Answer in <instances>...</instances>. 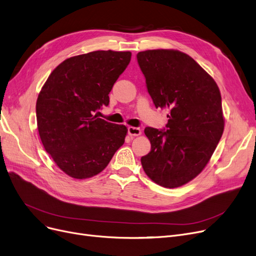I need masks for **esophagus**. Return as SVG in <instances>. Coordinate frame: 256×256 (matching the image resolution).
Instances as JSON below:
<instances>
[{"instance_id": "obj_1", "label": "esophagus", "mask_w": 256, "mask_h": 256, "mask_svg": "<svg viewBox=\"0 0 256 256\" xmlns=\"http://www.w3.org/2000/svg\"><path fill=\"white\" fill-rule=\"evenodd\" d=\"M128 132L130 136H140L141 135V130L139 128L130 126L128 128Z\"/></svg>"}]
</instances>
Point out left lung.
I'll return each instance as SVG.
<instances>
[{"label": "left lung", "instance_id": "obj_1", "mask_svg": "<svg viewBox=\"0 0 256 256\" xmlns=\"http://www.w3.org/2000/svg\"><path fill=\"white\" fill-rule=\"evenodd\" d=\"M137 60L154 106L170 110L165 128L144 130L152 150L141 158L142 168L154 183L180 187L204 170L223 135L218 86L181 51L146 50Z\"/></svg>", "mask_w": 256, "mask_h": 256}]
</instances>
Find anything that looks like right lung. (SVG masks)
<instances>
[{
    "mask_svg": "<svg viewBox=\"0 0 256 256\" xmlns=\"http://www.w3.org/2000/svg\"><path fill=\"white\" fill-rule=\"evenodd\" d=\"M130 51H93L64 60L49 75L36 102L38 134L58 168L74 179L102 172L124 143L126 126L95 112L130 62Z\"/></svg>",
    "mask_w": 256,
    "mask_h": 256,
    "instance_id": "obj_1",
    "label": "right lung"
}]
</instances>
